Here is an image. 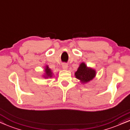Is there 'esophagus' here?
I'll use <instances>...</instances> for the list:
<instances>
[{
    "instance_id": "34e87169",
    "label": "esophagus",
    "mask_w": 130,
    "mask_h": 130,
    "mask_svg": "<svg viewBox=\"0 0 130 130\" xmlns=\"http://www.w3.org/2000/svg\"><path fill=\"white\" fill-rule=\"evenodd\" d=\"M62 67H63V69H67V67H68V66H67V64L63 63V64H62Z\"/></svg>"
}]
</instances>
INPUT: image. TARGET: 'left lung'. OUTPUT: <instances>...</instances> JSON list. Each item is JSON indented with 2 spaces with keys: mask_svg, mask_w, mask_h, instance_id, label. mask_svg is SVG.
I'll use <instances>...</instances> for the list:
<instances>
[{
  "mask_svg": "<svg viewBox=\"0 0 130 130\" xmlns=\"http://www.w3.org/2000/svg\"><path fill=\"white\" fill-rule=\"evenodd\" d=\"M77 78L83 83H87L91 80L95 76L94 70L88 68L84 63H82L78 68L77 71L75 73Z\"/></svg>",
  "mask_w": 130,
  "mask_h": 130,
  "instance_id": "1",
  "label": "left lung"
}]
</instances>
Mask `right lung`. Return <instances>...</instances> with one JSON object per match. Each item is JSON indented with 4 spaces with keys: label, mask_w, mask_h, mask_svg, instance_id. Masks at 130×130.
Here are the masks:
<instances>
[{
    "label": "right lung",
    "mask_w": 130,
    "mask_h": 130,
    "mask_svg": "<svg viewBox=\"0 0 130 130\" xmlns=\"http://www.w3.org/2000/svg\"><path fill=\"white\" fill-rule=\"evenodd\" d=\"M45 71H46V76H45L44 77H51L52 76V71H50V69H48V66H47L46 67V69H45Z\"/></svg>",
    "instance_id": "obj_1"
}]
</instances>
